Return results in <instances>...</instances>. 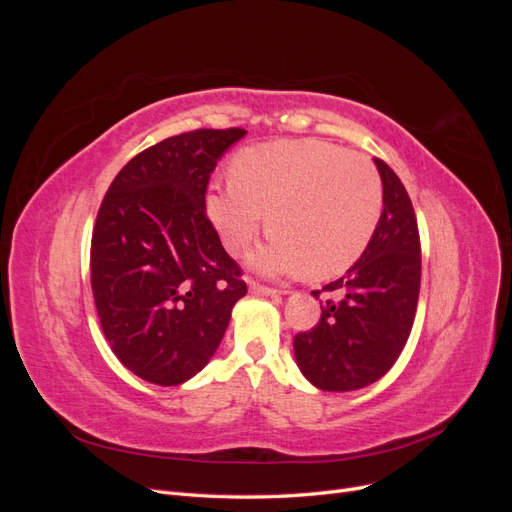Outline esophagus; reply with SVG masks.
I'll list each match as a JSON object with an SVG mask.
<instances>
[{
	"mask_svg": "<svg viewBox=\"0 0 512 512\" xmlns=\"http://www.w3.org/2000/svg\"><path fill=\"white\" fill-rule=\"evenodd\" d=\"M250 290H252L254 294H262V297H280V294H282V290L265 286V284H258V282H254V280H250Z\"/></svg>",
	"mask_w": 512,
	"mask_h": 512,
	"instance_id": "obj_1",
	"label": "esophagus"
}]
</instances>
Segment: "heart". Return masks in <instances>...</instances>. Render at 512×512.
<instances>
[{
    "instance_id": "b5f03b06",
    "label": "heart",
    "mask_w": 512,
    "mask_h": 512,
    "mask_svg": "<svg viewBox=\"0 0 512 512\" xmlns=\"http://www.w3.org/2000/svg\"><path fill=\"white\" fill-rule=\"evenodd\" d=\"M382 205L376 166L318 138L243 149L232 177L211 183L205 198L230 252H243L267 220L273 235L252 254V265L265 273L307 269L314 277L344 273L363 256Z\"/></svg>"
}]
</instances>
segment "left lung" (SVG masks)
<instances>
[{
  "label": "left lung",
  "instance_id": "1",
  "mask_svg": "<svg viewBox=\"0 0 512 512\" xmlns=\"http://www.w3.org/2000/svg\"><path fill=\"white\" fill-rule=\"evenodd\" d=\"M384 209L363 256L339 280L314 290L322 316L294 335L303 376L322 391H354L380 380L404 350L421 288V237L404 183L384 160Z\"/></svg>",
  "mask_w": 512,
  "mask_h": 512
}]
</instances>
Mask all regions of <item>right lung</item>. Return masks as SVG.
Listing matches in <instances>:
<instances>
[{"instance_id":"right-lung-1","label":"right lung","mask_w":512,"mask_h":512,"mask_svg":"<svg viewBox=\"0 0 512 512\" xmlns=\"http://www.w3.org/2000/svg\"><path fill=\"white\" fill-rule=\"evenodd\" d=\"M243 128L164 138L123 166L91 235V290L106 342L132 374L177 386L218 350L243 271L222 247L205 194Z\"/></svg>"}]
</instances>
